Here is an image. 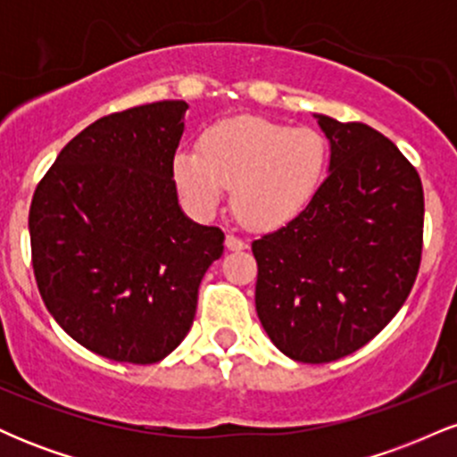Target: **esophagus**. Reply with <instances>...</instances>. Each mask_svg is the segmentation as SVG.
<instances>
[{
    "label": "esophagus",
    "instance_id": "1",
    "mask_svg": "<svg viewBox=\"0 0 457 457\" xmlns=\"http://www.w3.org/2000/svg\"><path fill=\"white\" fill-rule=\"evenodd\" d=\"M225 246H228L229 251H243V249H246V243L243 238H238V236L228 234L225 236Z\"/></svg>",
    "mask_w": 457,
    "mask_h": 457
}]
</instances>
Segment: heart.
<instances>
[{
    "label": "heart",
    "instance_id": "b5f03b06",
    "mask_svg": "<svg viewBox=\"0 0 457 457\" xmlns=\"http://www.w3.org/2000/svg\"><path fill=\"white\" fill-rule=\"evenodd\" d=\"M327 171L322 133L253 115L214 124L202 133L197 152L180 150L171 161L176 188L191 211L214 212L223 188H232L234 212L253 228L296 219L318 195Z\"/></svg>",
    "mask_w": 457,
    "mask_h": 457
}]
</instances>
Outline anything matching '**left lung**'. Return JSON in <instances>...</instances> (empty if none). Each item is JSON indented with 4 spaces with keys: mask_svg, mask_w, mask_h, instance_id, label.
Segmentation results:
<instances>
[{
    "mask_svg": "<svg viewBox=\"0 0 457 457\" xmlns=\"http://www.w3.org/2000/svg\"><path fill=\"white\" fill-rule=\"evenodd\" d=\"M316 118L330 141L327 180L296 219L251 245L262 327L301 363H330L374 339L411 295L423 249L411 161L363 122Z\"/></svg>",
    "mask_w": 457,
    "mask_h": 457,
    "instance_id": "1",
    "label": "left lung"
}]
</instances>
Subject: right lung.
Here are the masks:
<instances>
[{"label": "right lung", "mask_w": 457, "mask_h": 457, "mask_svg": "<svg viewBox=\"0 0 457 457\" xmlns=\"http://www.w3.org/2000/svg\"><path fill=\"white\" fill-rule=\"evenodd\" d=\"M185 101L96 120L57 154L29 206L40 296L75 342L150 365L187 337L197 290L225 236L178 206L171 161Z\"/></svg>", "instance_id": "1"}]
</instances>
